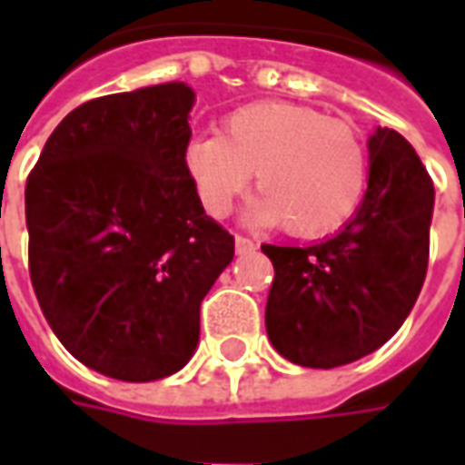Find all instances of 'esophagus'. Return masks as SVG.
<instances>
[{
  "label": "esophagus",
  "instance_id": "obj_1",
  "mask_svg": "<svg viewBox=\"0 0 465 465\" xmlns=\"http://www.w3.org/2000/svg\"><path fill=\"white\" fill-rule=\"evenodd\" d=\"M256 252V242L249 239V236H242V233H236V253L239 256H246V253Z\"/></svg>",
  "mask_w": 465,
  "mask_h": 465
}]
</instances>
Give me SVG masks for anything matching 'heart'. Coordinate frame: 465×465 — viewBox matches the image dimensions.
I'll return each mask as SVG.
<instances>
[{
  "instance_id": "b5f03b06",
  "label": "heart",
  "mask_w": 465,
  "mask_h": 465,
  "mask_svg": "<svg viewBox=\"0 0 465 465\" xmlns=\"http://www.w3.org/2000/svg\"><path fill=\"white\" fill-rule=\"evenodd\" d=\"M183 169L206 212L223 219L252 186L256 223H282L299 239L339 232L359 212L369 183V153L356 126L319 109L253 102L199 134L183 149Z\"/></svg>"
}]
</instances>
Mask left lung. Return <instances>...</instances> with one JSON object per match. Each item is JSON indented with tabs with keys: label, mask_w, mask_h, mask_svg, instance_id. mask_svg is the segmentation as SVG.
Here are the masks:
<instances>
[{
	"label": "left lung",
	"mask_w": 465,
	"mask_h": 465,
	"mask_svg": "<svg viewBox=\"0 0 465 465\" xmlns=\"http://www.w3.org/2000/svg\"><path fill=\"white\" fill-rule=\"evenodd\" d=\"M433 182L399 132L369 139V189L341 232L312 246H273L266 333L283 359L333 369L399 331L429 269Z\"/></svg>",
	"instance_id": "1"
}]
</instances>
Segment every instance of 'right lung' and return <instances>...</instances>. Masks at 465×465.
<instances>
[{"mask_svg": "<svg viewBox=\"0 0 465 465\" xmlns=\"http://www.w3.org/2000/svg\"><path fill=\"white\" fill-rule=\"evenodd\" d=\"M192 106L182 82L84 102L26 179L36 302L64 349L109 379L183 369L203 296L233 259L183 169Z\"/></svg>", "mask_w": 465, "mask_h": 465, "instance_id": "1", "label": "right lung"}]
</instances>
